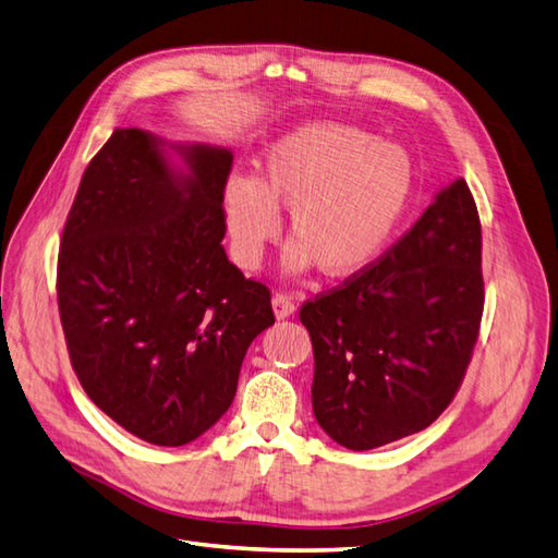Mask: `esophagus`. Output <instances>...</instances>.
I'll use <instances>...</instances> for the list:
<instances>
[{
	"instance_id": "obj_1",
	"label": "esophagus",
	"mask_w": 558,
	"mask_h": 558,
	"mask_svg": "<svg viewBox=\"0 0 558 558\" xmlns=\"http://www.w3.org/2000/svg\"><path fill=\"white\" fill-rule=\"evenodd\" d=\"M270 304H274V313H276L278 320H284V318L294 316V311H296L292 296H288V294H274V299H270Z\"/></svg>"
}]
</instances>
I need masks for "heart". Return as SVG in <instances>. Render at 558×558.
<instances>
[{"instance_id": "1", "label": "heart", "mask_w": 558, "mask_h": 558, "mask_svg": "<svg viewBox=\"0 0 558 558\" xmlns=\"http://www.w3.org/2000/svg\"><path fill=\"white\" fill-rule=\"evenodd\" d=\"M412 193L415 165L401 146L361 126L313 120L266 150L259 177H228L221 199L245 268L259 266L280 233V209H290L294 240L282 256L284 270L304 276L320 266L330 278H351L387 252Z\"/></svg>"}]
</instances>
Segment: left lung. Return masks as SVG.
I'll return each mask as SVG.
<instances>
[{
    "label": "left lung",
    "instance_id": "8db88e82",
    "mask_svg": "<svg viewBox=\"0 0 558 558\" xmlns=\"http://www.w3.org/2000/svg\"><path fill=\"white\" fill-rule=\"evenodd\" d=\"M481 313L478 211L454 179L389 254L299 311L323 432L361 452L426 428L460 389Z\"/></svg>",
    "mask_w": 558,
    "mask_h": 558
}]
</instances>
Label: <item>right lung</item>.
I'll list each match as a JSON object with an SVG mask.
<instances>
[{
	"mask_svg": "<svg viewBox=\"0 0 558 558\" xmlns=\"http://www.w3.org/2000/svg\"><path fill=\"white\" fill-rule=\"evenodd\" d=\"M233 153L118 126L80 181L59 252V311L82 389L126 432L177 448L231 408L276 323L266 284L228 262Z\"/></svg>",
	"mask_w": 558,
	"mask_h": 558,
	"instance_id": "1",
	"label": "right lung"
}]
</instances>
